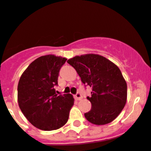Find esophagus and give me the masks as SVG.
Masks as SVG:
<instances>
[{
	"label": "esophagus",
	"mask_w": 151,
	"mask_h": 151,
	"mask_svg": "<svg viewBox=\"0 0 151 151\" xmlns=\"http://www.w3.org/2000/svg\"><path fill=\"white\" fill-rule=\"evenodd\" d=\"M75 98L77 101H79V100H81V98H82V96H81V93L79 92H77V93L75 95Z\"/></svg>",
	"instance_id": "34e87169"
}]
</instances>
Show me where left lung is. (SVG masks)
Wrapping results in <instances>:
<instances>
[{
	"instance_id": "left-lung-1",
	"label": "left lung",
	"mask_w": 151,
	"mask_h": 151,
	"mask_svg": "<svg viewBox=\"0 0 151 151\" xmlns=\"http://www.w3.org/2000/svg\"><path fill=\"white\" fill-rule=\"evenodd\" d=\"M85 86L92 88L91 111L84 114L90 123L105 125L121 113L127 100V84L121 71L108 59L96 54L76 56L68 60Z\"/></svg>"
}]
</instances>
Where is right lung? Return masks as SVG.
Masks as SVG:
<instances>
[{
  "label": "right lung",
  "mask_w": 151,
  "mask_h": 151,
  "mask_svg": "<svg viewBox=\"0 0 151 151\" xmlns=\"http://www.w3.org/2000/svg\"><path fill=\"white\" fill-rule=\"evenodd\" d=\"M67 59L47 55L28 65L18 85L19 107L28 121L38 129L53 130L68 120L74 98L70 93H55L59 71Z\"/></svg>",
  "instance_id": "add662e5"
}]
</instances>
